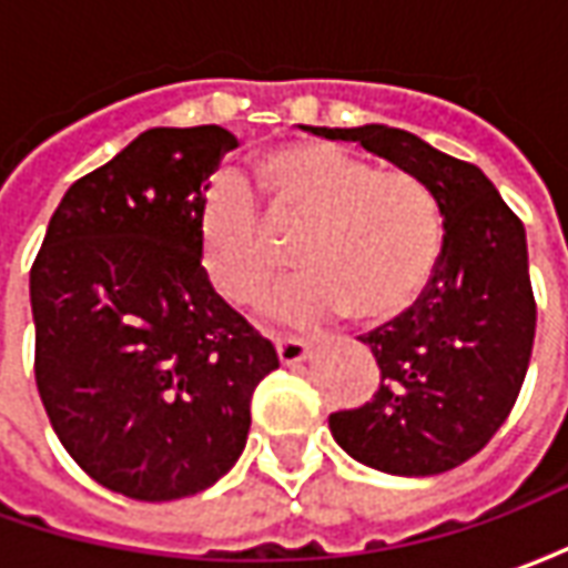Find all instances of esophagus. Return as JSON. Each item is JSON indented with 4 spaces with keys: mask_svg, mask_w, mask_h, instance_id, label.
Instances as JSON below:
<instances>
[{
    "mask_svg": "<svg viewBox=\"0 0 568 568\" xmlns=\"http://www.w3.org/2000/svg\"><path fill=\"white\" fill-rule=\"evenodd\" d=\"M310 344L301 337H276V356L283 365H297V362H307L310 358Z\"/></svg>",
    "mask_w": 568,
    "mask_h": 568,
    "instance_id": "obj_1",
    "label": "esophagus"
}]
</instances>
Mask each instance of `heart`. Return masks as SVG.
I'll use <instances>...</instances> for the list:
<instances>
[{"mask_svg":"<svg viewBox=\"0 0 568 568\" xmlns=\"http://www.w3.org/2000/svg\"><path fill=\"white\" fill-rule=\"evenodd\" d=\"M248 191L210 187L200 210V267L236 307L258 304L283 276L285 258L271 231L295 234L301 280L276 297V316L297 325L334 320L389 322L417 304L440 258V215L417 175L371 166L316 140L280 142L252 161Z\"/></svg>","mask_w":568,"mask_h":568,"instance_id":"obj_1","label":"heart"}]
</instances>
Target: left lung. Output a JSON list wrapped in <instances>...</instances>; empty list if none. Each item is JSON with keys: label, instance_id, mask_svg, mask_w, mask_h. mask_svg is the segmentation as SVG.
Instances as JSON below:
<instances>
[{"label": "left lung", "instance_id": "1", "mask_svg": "<svg viewBox=\"0 0 568 568\" xmlns=\"http://www.w3.org/2000/svg\"><path fill=\"white\" fill-rule=\"evenodd\" d=\"M358 142L428 187L444 215L438 267L417 304L362 334L381 365L371 402L328 417L353 459L386 475L450 471L489 444L524 386L536 297L524 222L475 163L383 124L310 128Z\"/></svg>", "mask_w": 568, "mask_h": 568}]
</instances>
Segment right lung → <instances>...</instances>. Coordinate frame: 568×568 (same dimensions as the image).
I'll return each instance as SVG.
<instances>
[{
    "label": "right lung",
    "mask_w": 568,
    "mask_h": 568,
    "mask_svg": "<svg viewBox=\"0 0 568 568\" xmlns=\"http://www.w3.org/2000/svg\"><path fill=\"white\" fill-rule=\"evenodd\" d=\"M224 128H154L81 175L32 261L36 386L67 453L112 493L173 501L246 447L280 358L212 292L197 224Z\"/></svg>",
    "instance_id": "right-lung-1"
}]
</instances>
